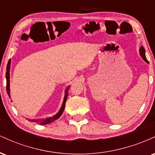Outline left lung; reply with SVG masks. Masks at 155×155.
<instances>
[{"instance_id": "1", "label": "left lung", "mask_w": 155, "mask_h": 155, "mask_svg": "<svg viewBox=\"0 0 155 155\" xmlns=\"http://www.w3.org/2000/svg\"><path fill=\"white\" fill-rule=\"evenodd\" d=\"M139 53H140V55L141 56V58H143V60H144L146 63H149L148 60H147V58H146V55H145V49L144 47H143V46H141V47H140V49H139Z\"/></svg>"}]
</instances>
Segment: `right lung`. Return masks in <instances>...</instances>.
Here are the masks:
<instances>
[{
	"label": "right lung",
	"instance_id": "add662e5",
	"mask_svg": "<svg viewBox=\"0 0 155 155\" xmlns=\"http://www.w3.org/2000/svg\"><path fill=\"white\" fill-rule=\"evenodd\" d=\"M10 67H11V59L8 60V64H7L6 73V91H7V94H8V95L9 96V97H11V95H10V73H9ZM69 87H70V86L67 87V88L65 89V96H64L63 104H62V106H61V108H60V109L59 110V111H58L56 114L54 115V116L51 117H49V118H47V119H42V120L41 119H39V120H28L31 121V122H36V123L40 124H47L51 123V122H52L53 121L58 120V119L62 115V114H63V112L64 111V108H65V102H66L68 95Z\"/></svg>",
	"mask_w": 155,
	"mask_h": 155
}]
</instances>
